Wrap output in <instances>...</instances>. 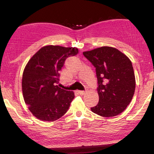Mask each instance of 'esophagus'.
Segmentation results:
<instances>
[{
  "label": "esophagus",
  "instance_id": "esophagus-1",
  "mask_svg": "<svg viewBox=\"0 0 154 154\" xmlns=\"http://www.w3.org/2000/svg\"><path fill=\"white\" fill-rule=\"evenodd\" d=\"M77 92L79 93V94H81V95L85 94V91H82V90H77Z\"/></svg>",
  "mask_w": 154,
  "mask_h": 154
}]
</instances>
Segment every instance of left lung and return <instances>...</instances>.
<instances>
[{
    "label": "left lung",
    "mask_w": 154,
    "mask_h": 154,
    "mask_svg": "<svg viewBox=\"0 0 154 154\" xmlns=\"http://www.w3.org/2000/svg\"><path fill=\"white\" fill-rule=\"evenodd\" d=\"M83 54L96 68L98 81L99 101L91 111L106 118L120 114L131 102L136 85L130 60L118 49L107 46Z\"/></svg>",
    "instance_id": "1"
}]
</instances>
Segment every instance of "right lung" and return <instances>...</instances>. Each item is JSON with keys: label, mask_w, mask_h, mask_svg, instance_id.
Masks as SVG:
<instances>
[{"label": "right lung", "mask_w": 154, "mask_h": 154, "mask_svg": "<svg viewBox=\"0 0 154 154\" xmlns=\"http://www.w3.org/2000/svg\"><path fill=\"white\" fill-rule=\"evenodd\" d=\"M78 51L75 48L47 45L28 61L22 75V93L25 103L37 119L54 122L66 113L75 94L56 84L66 59Z\"/></svg>", "instance_id": "1"}]
</instances>
